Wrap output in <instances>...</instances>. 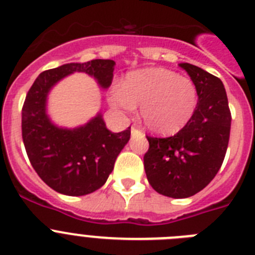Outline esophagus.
<instances>
[{
	"instance_id": "esophagus-1",
	"label": "esophagus",
	"mask_w": 255,
	"mask_h": 255,
	"mask_svg": "<svg viewBox=\"0 0 255 255\" xmlns=\"http://www.w3.org/2000/svg\"><path fill=\"white\" fill-rule=\"evenodd\" d=\"M131 135H132V136H136V135H143V132H141L139 129H136L135 126H132V128H131Z\"/></svg>"
}]
</instances>
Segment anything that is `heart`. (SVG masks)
Here are the masks:
<instances>
[{"instance_id":"obj_1","label":"heart","mask_w":255,"mask_h":255,"mask_svg":"<svg viewBox=\"0 0 255 255\" xmlns=\"http://www.w3.org/2000/svg\"><path fill=\"white\" fill-rule=\"evenodd\" d=\"M198 98L191 79L163 67L132 71L124 84H114L110 91V103L126 114L141 106L144 125L158 135H172L184 129L194 116Z\"/></svg>"}]
</instances>
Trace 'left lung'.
I'll use <instances>...</instances> for the list:
<instances>
[{
	"label": "left lung",
	"instance_id": "left-lung-1",
	"mask_svg": "<svg viewBox=\"0 0 255 255\" xmlns=\"http://www.w3.org/2000/svg\"><path fill=\"white\" fill-rule=\"evenodd\" d=\"M180 67L197 85L194 116L173 136H147L149 149L144 155L152 188L177 199L197 194L213 180L224 162L231 128L227 94L220 79L188 62Z\"/></svg>",
	"mask_w": 255,
	"mask_h": 255
}]
</instances>
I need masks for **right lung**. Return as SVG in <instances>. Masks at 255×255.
Wrapping results in <instances>:
<instances>
[{
  "label": "right lung",
  "instance_id": "add662e5",
  "mask_svg": "<svg viewBox=\"0 0 255 255\" xmlns=\"http://www.w3.org/2000/svg\"><path fill=\"white\" fill-rule=\"evenodd\" d=\"M115 61L71 62L38 75L26 94L21 116L22 141L31 166L49 188L70 197L91 194L105 185L117 155L130 139V128L112 132L101 112L76 128L58 126L47 112L51 89L66 76L84 73L102 89L114 79Z\"/></svg>",
  "mask_w": 255,
  "mask_h": 255
}]
</instances>
